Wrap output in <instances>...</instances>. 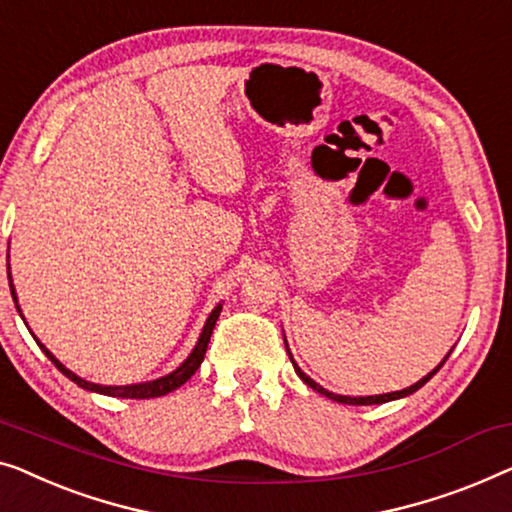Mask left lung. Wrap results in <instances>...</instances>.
<instances>
[{
  "label": "left lung",
  "instance_id": "8db88e82",
  "mask_svg": "<svg viewBox=\"0 0 512 512\" xmlns=\"http://www.w3.org/2000/svg\"><path fill=\"white\" fill-rule=\"evenodd\" d=\"M286 342V339H284ZM286 351H288V344H286ZM450 355V353H448ZM448 355L446 358H443V362L448 360ZM288 358H291V362H293V367H295V374L300 376L302 381H305L309 388H314L316 392H321V395H325L328 399H332V402H339V404H353V406H367V404H383V402H390V399H399V397H409V395H413V392H416L418 388H422V385H425L429 379H432V376L439 372V369L443 367V362L436 369H432V372H429L427 376H422V379L418 381V383H413V385H409V388H404V390H397V392H385V395H372V397H348V395H335V392H330V390H325L323 385H318L314 379H309V376L302 372V369L295 365V360H293V355H291V351H288Z\"/></svg>",
  "mask_w": 512,
  "mask_h": 512
}]
</instances>
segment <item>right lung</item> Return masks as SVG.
Instances as JSON below:
<instances>
[{"label": "right lung", "mask_w": 512, "mask_h": 512, "mask_svg": "<svg viewBox=\"0 0 512 512\" xmlns=\"http://www.w3.org/2000/svg\"><path fill=\"white\" fill-rule=\"evenodd\" d=\"M9 286H11V295H13V302H16L18 307V298H16V288H13V281H11V268H9ZM18 314H20V307H18ZM221 314V305H217L212 309V314L207 316V321L203 325V332L201 337H198V342L194 346V351L189 353V358L182 362L180 367L175 369V372H170L166 376H161V379H154V381H145V383H131V385H99V383H90L85 379H80L78 374H73L71 369H66L62 362H59L53 353L48 351L46 346H43L39 339H36V344L41 346V351L48 355L50 362L62 372L66 379H71L80 388L90 390V392H99V395H108V397H122V399H152V397H164L168 392H173L175 388H180L182 383H187L191 376L196 374V369L201 367V362L205 358V351H207V344H210V337H212V330L214 325H217V318ZM22 316V314H20Z\"/></svg>", "instance_id": "1"}]
</instances>
